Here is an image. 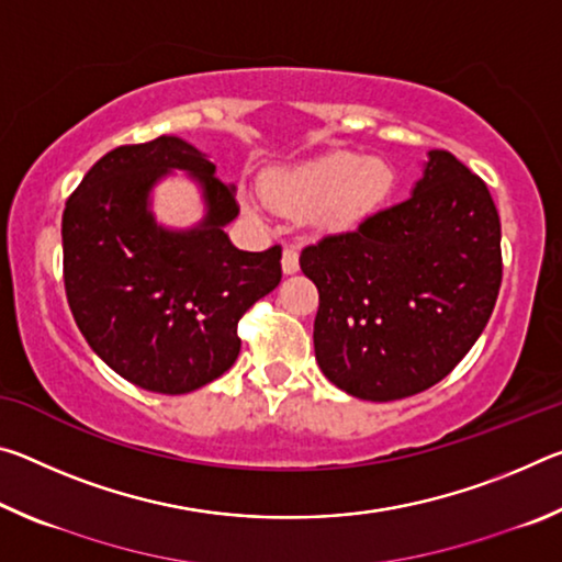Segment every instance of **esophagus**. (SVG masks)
Here are the masks:
<instances>
[{"instance_id": "obj_1", "label": "esophagus", "mask_w": 562, "mask_h": 562, "mask_svg": "<svg viewBox=\"0 0 562 562\" xmlns=\"http://www.w3.org/2000/svg\"><path fill=\"white\" fill-rule=\"evenodd\" d=\"M300 270V255H297V250H294V247H284V252H282V272L284 274H294Z\"/></svg>"}]
</instances>
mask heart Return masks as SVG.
<instances>
[{"label": "heart", "instance_id": "heart-1", "mask_svg": "<svg viewBox=\"0 0 562 562\" xmlns=\"http://www.w3.org/2000/svg\"><path fill=\"white\" fill-rule=\"evenodd\" d=\"M394 188V168L384 158L331 154L310 164L284 168L265 180V198L274 211L312 215L327 231H349L372 215ZM247 213L258 215L262 203L245 198Z\"/></svg>", "mask_w": 562, "mask_h": 562}]
</instances>
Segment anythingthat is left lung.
Returning a JSON list of instances; mask_svg holds the SVG:
<instances>
[{"instance_id": "left-lung-1", "label": "left lung", "mask_w": 562, "mask_h": 562, "mask_svg": "<svg viewBox=\"0 0 562 562\" xmlns=\"http://www.w3.org/2000/svg\"><path fill=\"white\" fill-rule=\"evenodd\" d=\"M319 290L315 357L367 402L414 396L451 372L488 325L501 290V221L486 183L429 150L404 203L307 245Z\"/></svg>"}]
</instances>
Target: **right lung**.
Returning a JSON list of instances; mask_svg holds the SVG:
<instances>
[{"label":"right lung","instance_id":"obj_1","mask_svg":"<svg viewBox=\"0 0 562 562\" xmlns=\"http://www.w3.org/2000/svg\"><path fill=\"white\" fill-rule=\"evenodd\" d=\"M186 169L204 190L206 217L168 232L149 190ZM235 188L203 150L178 136L119 146L93 164L61 217L64 288L89 347L131 384L188 394L225 374L240 355L237 322L282 280V247L237 250L225 225Z\"/></svg>","mask_w":562,"mask_h":562}]
</instances>
